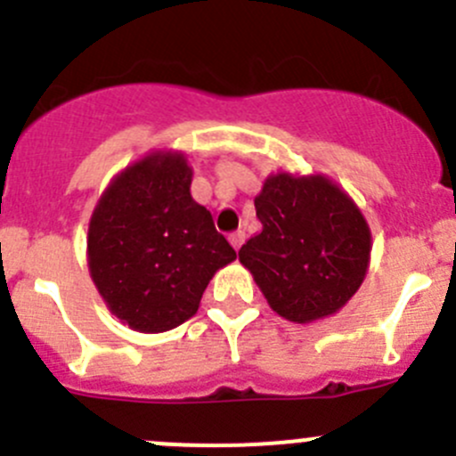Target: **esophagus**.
<instances>
[{
    "instance_id": "34e87169",
    "label": "esophagus",
    "mask_w": 456,
    "mask_h": 456,
    "mask_svg": "<svg viewBox=\"0 0 456 456\" xmlns=\"http://www.w3.org/2000/svg\"><path fill=\"white\" fill-rule=\"evenodd\" d=\"M229 242H232V247L233 249H240L242 247V242H245V232H233V233H229Z\"/></svg>"
}]
</instances>
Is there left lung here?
<instances>
[{
    "mask_svg": "<svg viewBox=\"0 0 456 456\" xmlns=\"http://www.w3.org/2000/svg\"><path fill=\"white\" fill-rule=\"evenodd\" d=\"M262 232L238 251L271 309L306 324L338 314L364 282L370 229L351 196L322 174L280 172L256 196Z\"/></svg>",
    "mask_w": 456,
    "mask_h": 456,
    "instance_id": "left-lung-1",
    "label": "left lung"
}]
</instances>
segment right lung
<instances>
[{
    "instance_id": "add662e5",
    "label": "right lung",
    "mask_w": 456,
    "mask_h": 456,
    "mask_svg": "<svg viewBox=\"0 0 456 456\" xmlns=\"http://www.w3.org/2000/svg\"><path fill=\"white\" fill-rule=\"evenodd\" d=\"M191 167L154 151L108 185L87 227V266L108 309L139 333L176 329L236 251L191 199Z\"/></svg>"
}]
</instances>
